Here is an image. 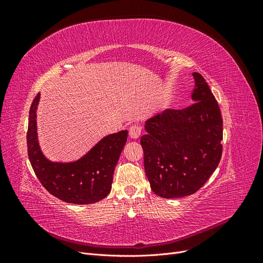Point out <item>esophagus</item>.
<instances>
[{"mask_svg":"<svg viewBox=\"0 0 263 263\" xmlns=\"http://www.w3.org/2000/svg\"><path fill=\"white\" fill-rule=\"evenodd\" d=\"M128 132H129V137L132 139H138L141 134V128L138 125H133L129 127Z\"/></svg>","mask_w":263,"mask_h":263,"instance_id":"obj_1","label":"esophagus"}]
</instances>
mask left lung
I'll return each instance as SVG.
<instances>
[{
  "mask_svg": "<svg viewBox=\"0 0 263 263\" xmlns=\"http://www.w3.org/2000/svg\"><path fill=\"white\" fill-rule=\"evenodd\" d=\"M192 105L148 119L140 138L150 187L164 198L195 193L216 170L222 153V119L205 79L193 73Z\"/></svg>",
  "mask_w": 263,
  "mask_h": 263,
  "instance_id": "left-lung-1",
  "label": "left lung"
}]
</instances>
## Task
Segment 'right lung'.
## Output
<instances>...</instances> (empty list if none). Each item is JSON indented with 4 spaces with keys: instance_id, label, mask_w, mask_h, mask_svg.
I'll use <instances>...</instances> for the list:
<instances>
[{
    "instance_id": "add662e5",
    "label": "right lung",
    "mask_w": 263,
    "mask_h": 263,
    "mask_svg": "<svg viewBox=\"0 0 263 263\" xmlns=\"http://www.w3.org/2000/svg\"><path fill=\"white\" fill-rule=\"evenodd\" d=\"M37 94L29 109L27 151L33 170L43 186L59 200L72 204H92L106 197L112 189L116 163L126 144L128 132L108 135L84 157L74 162H51L38 145Z\"/></svg>"
}]
</instances>
